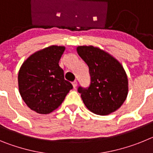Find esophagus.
<instances>
[{"mask_svg": "<svg viewBox=\"0 0 153 153\" xmlns=\"http://www.w3.org/2000/svg\"><path fill=\"white\" fill-rule=\"evenodd\" d=\"M72 84H73V86H74V88H76V86H77V82H76V81H74V82L72 83Z\"/></svg>", "mask_w": 153, "mask_h": 153, "instance_id": "1", "label": "esophagus"}]
</instances>
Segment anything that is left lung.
Wrapping results in <instances>:
<instances>
[{
    "mask_svg": "<svg viewBox=\"0 0 153 153\" xmlns=\"http://www.w3.org/2000/svg\"><path fill=\"white\" fill-rule=\"evenodd\" d=\"M77 53L88 65L91 82L78 92L86 108L106 116L120 108L128 95V78L123 65L109 53L93 46H79Z\"/></svg>",
    "mask_w": 153,
    "mask_h": 153,
    "instance_id": "1",
    "label": "left lung"
}]
</instances>
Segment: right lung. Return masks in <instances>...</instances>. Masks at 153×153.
Returning <instances> with one entry per match:
<instances>
[{"label": "right lung", "instance_id": "1", "mask_svg": "<svg viewBox=\"0 0 153 153\" xmlns=\"http://www.w3.org/2000/svg\"><path fill=\"white\" fill-rule=\"evenodd\" d=\"M64 51L63 46H50L33 53L21 65L19 92L27 106L36 113H51L61 105L73 89L59 66Z\"/></svg>", "mask_w": 153, "mask_h": 153}]
</instances>
